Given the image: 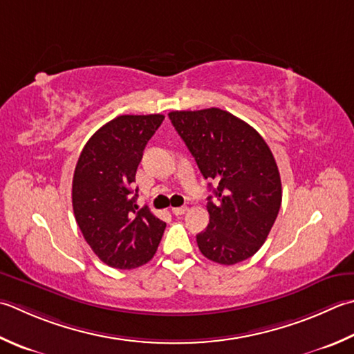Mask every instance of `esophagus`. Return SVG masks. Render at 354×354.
<instances>
[{
    "mask_svg": "<svg viewBox=\"0 0 354 354\" xmlns=\"http://www.w3.org/2000/svg\"><path fill=\"white\" fill-rule=\"evenodd\" d=\"M187 212V207L183 205V207H173L171 209V213L175 214V216H181V214H184Z\"/></svg>",
    "mask_w": 354,
    "mask_h": 354,
    "instance_id": "34e87169",
    "label": "esophagus"
}]
</instances>
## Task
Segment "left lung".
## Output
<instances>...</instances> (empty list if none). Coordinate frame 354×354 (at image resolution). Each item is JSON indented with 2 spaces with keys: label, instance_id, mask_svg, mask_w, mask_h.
<instances>
[{
  "label": "left lung",
  "instance_id": "8db88e82",
  "mask_svg": "<svg viewBox=\"0 0 354 354\" xmlns=\"http://www.w3.org/2000/svg\"><path fill=\"white\" fill-rule=\"evenodd\" d=\"M169 118L203 176L216 184L214 198H207L210 223L196 234L201 253L223 266L248 259L266 242L281 209L272 150L252 126L225 110H176Z\"/></svg>",
  "mask_w": 354,
  "mask_h": 354
}]
</instances>
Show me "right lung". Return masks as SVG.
Returning <instances> with one entry per match:
<instances>
[{
  "label": "right lung",
  "instance_id": "right-lung-1",
  "mask_svg": "<svg viewBox=\"0 0 354 354\" xmlns=\"http://www.w3.org/2000/svg\"><path fill=\"white\" fill-rule=\"evenodd\" d=\"M164 115H121L96 130L82 149L72 183L76 224L98 258L113 268L149 262L165 223L147 207L138 210L131 190L149 140Z\"/></svg>",
  "mask_w": 354,
  "mask_h": 354
}]
</instances>
